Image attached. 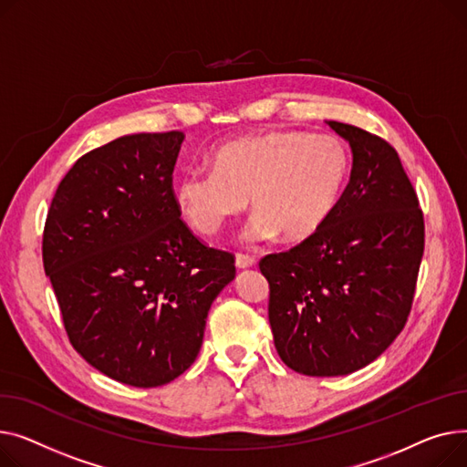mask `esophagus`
Wrapping results in <instances>:
<instances>
[{
	"mask_svg": "<svg viewBox=\"0 0 467 467\" xmlns=\"http://www.w3.org/2000/svg\"><path fill=\"white\" fill-rule=\"evenodd\" d=\"M256 264L254 256H249V254H235V265L237 269H249Z\"/></svg>",
	"mask_w": 467,
	"mask_h": 467,
	"instance_id": "34e87169",
	"label": "esophagus"
}]
</instances>
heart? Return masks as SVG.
Listing matches in <instances>:
<instances>
[{
  "label": "heart",
  "mask_w": 467,
  "mask_h": 467,
  "mask_svg": "<svg viewBox=\"0 0 467 467\" xmlns=\"http://www.w3.org/2000/svg\"><path fill=\"white\" fill-rule=\"evenodd\" d=\"M350 170L348 150L330 133L279 130L241 137L218 147L211 170L192 168L173 198L200 235H214L246 207L256 211L243 237L286 241L313 235L336 209Z\"/></svg>",
  "instance_id": "heart-1"
}]
</instances>
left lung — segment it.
I'll list each match as a JSON object with an SVG mask.
<instances>
[{
    "label": "left lung",
    "mask_w": 467,
    "mask_h": 467,
    "mask_svg": "<svg viewBox=\"0 0 467 467\" xmlns=\"http://www.w3.org/2000/svg\"><path fill=\"white\" fill-rule=\"evenodd\" d=\"M350 179L327 221L288 253L262 258L281 360L311 377L358 371L407 322L424 253V218L398 152L350 124Z\"/></svg>",
    "instance_id": "obj_1"
}]
</instances>
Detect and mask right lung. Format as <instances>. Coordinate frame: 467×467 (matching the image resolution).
Listing matches in <instances>:
<instances>
[{
  "instance_id": "add662e5",
  "label": "right lung",
  "mask_w": 467,
  "mask_h": 467,
  "mask_svg": "<svg viewBox=\"0 0 467 467\" xmlns=\"http://www.w3.org/2000/svg\"><path fill=\"white\" fill-rule=\"evenodd\" d=\"M182 131L133 133L90 150L58 184L43 265L73 348L124 385L152 389L184 373L203 343L234 256L181 221L173 168Z\"/></svg>"
}]
</instances>
